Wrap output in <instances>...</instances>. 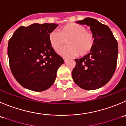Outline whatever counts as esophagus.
I'll list each match as a JSON object with an SVG mask.
<instances>
[{"mask_svg": "<svg viewBox=\"0 0 126 126\" xmlns=\"http://www.w3.org/2000/svg\"><path fill=\"white\" fill-rule=\"evenodd\" d=\"M63 60H64V62H66V60H68V58H66V57H63Z\"/></svg>", "mask_w": 126, "mask_h": 126, "instance_id": "34e87169", "label": "esophagus"}]
</instances>
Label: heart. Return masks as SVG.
<instances>
[{"label": "heart", "mask_w": 126, "mask_h": 126, "mask_svg": "<svg viewBox=\"0 0 126 126\" xmlns=\"http://www.w3.org/2000/svg\"><path fill=\"white\" fill-rule=\"evenodd\" d=\"M48 41L52 48L58 52L68 40V46L59 52L65 57L86 55L93 49L95 38L93 33L87 31L85 27L77 23H68L58 30L52 31L48 34Z\"/></svg>", "instance_id": "b5f03b06"}]
</instances>
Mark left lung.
<instances>
[{
    "label": "left lung",
    "mask_w": 126,
    "mask_h": 126,
    "mask_svg": "<svg viewBox=\"0 0 126 126\" xmlns=\"http://www.w3.org/2000/svg\"><path fill=\"white\" fill-rule=\"evenodd\" d=\"M76 23L90 26L95 42L90 53L75 59L76 66L72 71V77L82 89L95 90L108 83L115 72L118 42L109 27L97 19L86 18Z\"/></svg>",
    "instance_id": "1"
}]
</instances>
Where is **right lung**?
Segmentation results:
<instances>
[{
    "label": "right lung",
    "mask_w": 126,
    "mask_h": 126,
    "mask_svg": "<svg viewBox=\"0 0 126 126\" xmlns=\"http://www.w3.org/2000/svg\"><path fill=\"white\" fill-rule=\"evenodd\" d=\"M57 26L54 23L20 26L8 41L11 71L26 89L42 92L54 83L57 70L64 62L48 41V34Z\"/></svg>",
    "instance_id": "right-lung-1"
}]
</instances>
